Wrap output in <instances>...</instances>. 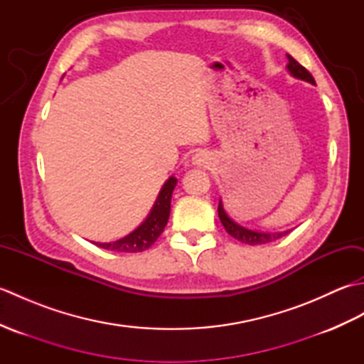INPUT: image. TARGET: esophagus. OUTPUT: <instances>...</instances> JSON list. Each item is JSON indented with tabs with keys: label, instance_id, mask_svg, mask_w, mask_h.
Here are the masks:
<instances>
[{
	"label": "esophagus",
	"instance_id": "1",
	"mask_svg": "<svg viewBox=\"0 0 364 364\" xmlns=\"http://www.w3.org/2000/svg\"><path fill=\"white\" fill-rule=\"evenodd\" d=\"M211 154L208 151H198L192 156V164L198 166V167H206L211 162Z\"/></svg>",
	"mask_w": 364,
	"mask_h": 364
}]
</instances>
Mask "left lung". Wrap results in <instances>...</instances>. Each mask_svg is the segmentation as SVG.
I'll return each mask as SVG.
<instances>
[{"label":"left lung","instance_id":"1","mask_svg":"<svg viewBox=\"0 0 364 364\" xmlns=\"http://www.w3.org/2000/svg\"><path fill=\"white\" fill-rule=\"evenodd\" d=\"M286 58H288V65H286V68H288V72H289L291 76H294L296 80H301V81H306L310 84H316L311 73L308 72L304 65H300L296 59L289 56V54H286ZM218 213H219V219L222 222V225L225 227V230H227V233L230 236H233L235 239H237V241H241L242 244H249V245L267 244V242L277 241V239L286 236L291 231V230H286V231H275V233H266V231L250 230V228H245L242 225H239L237 222H235L227 214L225 208H223L222 200H219Z\"/></svg>","mask_w":364,"mask_h":364}]
</instances>
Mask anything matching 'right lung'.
Returning <instances> with one entry per match:
<instances>
[{
	"mask_svg": "<svg viewBox=\"0 0 364 364\" xmlns=\"http://www.w3.org/2000/svg\"><path fill=\"white\" fill-rule=\"evenodd\" d=\"M176 178L172 175L162 184L159 194L156 197L151 211L146 215L145 220L129 235L123 236L112 242H94L105 250L111 252H125V253H137L144 252L151 247L156 239L164 231L168 215H170V202H172V192L176 186Z\"/></svg>",
	"mask_w": 364,
	"mask_h": 364,
	"instance_id": "add662e5",
	"label": "right lung"
}]
</instances>
